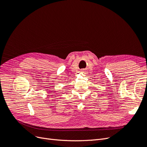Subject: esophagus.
Masks as SVG:
<instances>
[{
    "mask_svg": "<svg viewBox=\"0 0 147 147\" xmlns=\"http://www.w3.org/2000/svg\"><path fill=\"white\" fill-rule=\"evenodd\" d=\"M81 72H83V73H84V74H85V72H86V70H84V69H83V70H82Z\"/></svg>",
    "mask_w": 147,
    "mask_h": 147,
    "instance_id": "obj_1",
    "label": "esophagus"
}]
</instances>
